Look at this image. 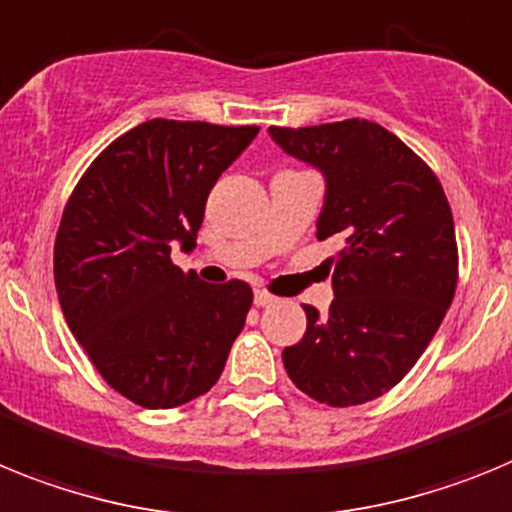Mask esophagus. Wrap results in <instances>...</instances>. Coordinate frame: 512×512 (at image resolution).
I'll use <instances>...</instances> for the list:
<instances>
[{
	"instance_id": "34e87169",
	"label": "esophagus",
	"mask_w": 512,
	"mask_h": 512,
	"mask_svg": "<svg viewBox=\"0 0 512 512\" xmlns=\"http://www.w3.org/2000/svg\"><path fill=\"white\" fill-rule=\"evenodd\" d=\"M275 301H278V299H275L273 293L262 291V288H257V291H255V304L257 306H273Z\"/></svg>"
}]
</instances>
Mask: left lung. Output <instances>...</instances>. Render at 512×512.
Here are the masks:
<instances>
[{"instance_id":"obj_1","label":"left lung","mask_w":512,"mask_h":512,"mask_svg":"<svg viewBox=\"0 0 512 512\" xmlns=\"http://www.w3.org/2000/svg\"><path fill=\"white\" fill-rule=\"evenodd\" d=\"M286 154L327 182L317 237L345 242L330 257L335 301L283 350L304 394L330 407L381 397L410 373L441 327L459 281V247L443 185L410 146L361 118L270 126Z\"/></svg>"}]
</instances>
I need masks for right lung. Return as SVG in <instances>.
Instances as JSON below:
<instances>
[{
    "label": "right lung",
    "mask_w": 512,
    "mask_h": 512,
    "mask_svg": "<svg viewBox=\"0 0 512 512\" xmlns=\"http://www.w3.org/2000/svg\"><path fill=\"white\" fill-rule=\"evenodd\" d=\"M257 126L154 118L87 167L61 216L53 278L71 335L100 376L146 410L219 381L252 306L244 281L208 286L172 247H195L206 201Z\"/></svg>",
    "instance_id": "add662e5"
}]
</instances>
